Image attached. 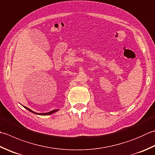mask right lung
I'll return each instance as SVG.
<instances>
[{
    "label": "right lung",
    "instance_id": "1",
    "mask_svg": "<svg viewBox=\"0 0 155 155\" xmlns=\"http://www.w3.org/2000/svg\"><path fill=\"white\" fill-rule=\"evenodd\" d=\"M24 107H25V109H27V110L28 111H31V113H33V114H37V115H40V116H48V115H50V114H52L53 113H55V112H56V111H58L59 110H52V111H50V112H48V113H43V114H39V113H35V112H34L33 111H32L31 110H30V109H29L28 107H25V106H24Z\"/></svg>",
    "mask_w": 155,
    "mask_h": 155
}]
</instances>
